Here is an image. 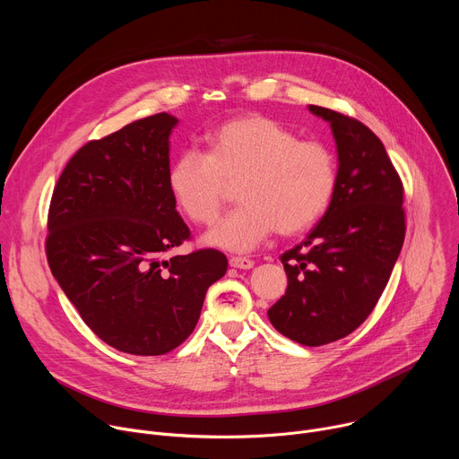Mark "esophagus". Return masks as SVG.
<instances>
[{
  "label": "esophagus",
  "mask_w": 459,
  "mask_h": 459,
  "mask_svg": "<svg viewBox=\"0 0 459 459\" xmlns=\"http://www.w3.org/2000/svg\"><path fill=\"white\" fill-rule=\"evenodd\" d=\"M229 264H230V267H234V269H252V267H254V261L248 259V257H245V255H232V257L229 259Z\"/></svg>",
  "instance_id": "34e87169"
}]
</instances>
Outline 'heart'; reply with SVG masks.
Wrapping results in <instances>:
<instances>
[{"label":"heart","instance_id":"obj_1","mask_svg":"<svg viewBox=\"0 0 459 459\" xmlns=\"http://www.w3.org/2000/svg\"><path fill=\"white\" fill-rule=\"evenodd\" d=\"M241 204L207 236L212 247L248 252L274 230L294 236L329 209L338 161L329 145L299 140L292 128L265 116H241L207 134V152L181 151L169 169V188L195 225H212L238 183Z\"/></svg>","mask_w":459,"mask_h":459}]
</instances>
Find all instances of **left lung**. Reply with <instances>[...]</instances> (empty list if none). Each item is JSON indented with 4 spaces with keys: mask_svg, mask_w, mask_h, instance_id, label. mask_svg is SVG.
I'll return each instance as SVG.
<instances>
[{
    "mask_svg": "<svg viewBox=\"0 0 459 459\" xmlns=\"http://www.w3.org/2000/svg\"><path fill=\"white\" fill-rule=\"evenodd\" d=\"M308 110L331 123L338 185L321 221L281 255L289 285L267 314L289 340L319 347L374 310L403 247L405 211L403 183L372 130L331 108Z\"/></svg>",
    "mask_w": 459,
    "mask_h": 459,
    "instance_id": "1",
    "label": "left lung"
}]
</instances>
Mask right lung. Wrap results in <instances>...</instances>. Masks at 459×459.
Returning <instances> with one entry per match:
<instances>
[{
  "label": "right lung",
  "instance_id": "1",
  "mask_svg": "<svg viewBox=\"0 0 459 459\" xmlns=\"http://www.w3.org/2000/svg\"><path fill=\"white\" fill-rule=\"evenodd\" d=\"M176 123L160 112L89 142L50 200L52 276L91 331L126 354L161 356L181 345L229 265L214 248L163 257L190 238L169 188Z\"/></svg>",
  "mask_w": 459,
  "mask_h": 459
}]
</instances>
